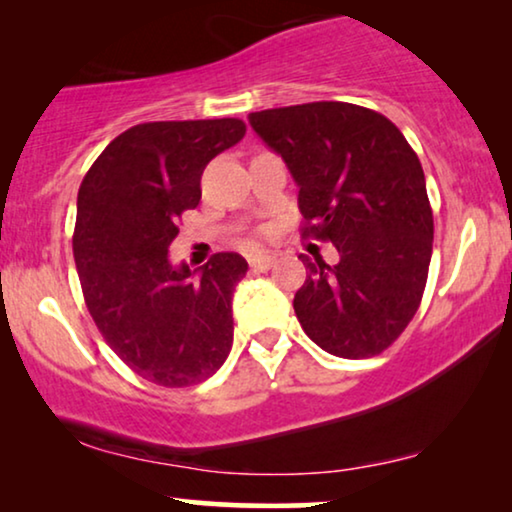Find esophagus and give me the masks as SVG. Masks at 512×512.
<instances>
[{"instance_id": "obj_1", "label": "esophagus", "mask_w": 512, "mask_h": 512, "mask_svg": "<svg viewBox=\"0 0 512 512\" xmlns=\"http://www.w3.org/2000/svg\"><path fill=\"white\" fill-rule=\"evenodd\" d=\"M250 269L255 271H269L271 267H274L276 257L274 255H264V252H260V255H250Z\"/></svg>"}]
</instances>
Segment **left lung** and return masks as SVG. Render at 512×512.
Wrapping results in <instances>:
<instances>
[{
	"label": "left lung",
	"mask_w": 512,
	"mask_h": 512,
	"mask_svg": "<svg viewBox=\"0 0 512 512\" xmlns=\"http://www.w3.org/2000/svg\"><path fill=\"white\" fill-rule=\"evenodd\" d=\"M248 121L295 177L304 236L339 252L332 267L299 255V323L332 356H377L403 335L426 288L433 210L419 156L384 114L351 102L262 109Z\"/></svg>",
	"instance_id": "left-lung-1"
}]
</instances>
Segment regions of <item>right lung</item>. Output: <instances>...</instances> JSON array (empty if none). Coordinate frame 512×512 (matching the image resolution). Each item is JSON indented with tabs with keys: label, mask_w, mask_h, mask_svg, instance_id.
Instances as JSON below:
<instances>
[{
	"label": "right lung",
	"mask_w": 512,
	"mask_h": 512,
	"mask_svg": "<svg viewBox=\"0 0 512 512\" xmlns=\"http://www.w3.org/2000/svg\"><path fill=\"white\" fill-rule=\"evenodd\" d=\"M245 135L241 119L152 121L105 147L79 187L72 248L88 311L117 356L166 388L220 370L234 342L236 252L175 267L177 217L201 201L203 168Z\"/></svg>",
	"instance_id": "right-lung-1"
}]
</instances>
